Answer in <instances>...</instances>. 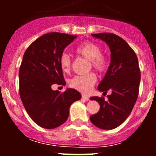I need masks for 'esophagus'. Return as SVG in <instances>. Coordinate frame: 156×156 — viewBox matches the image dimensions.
<instances>
[{
    "instance_id": "34e87169",
    "label": "esophagus",
    "mask_w": 156,
    "mask_h": 156,
    "mask_svg": "<svg viewBox=\"0 0 156 156\" xmlns=\"http://www.w3.org/2000/svg\"><path fill=\"white\" fill-rule=\"evenodd\" d=\"M82 98L86 100V101H89V97L88 95H87V94H82Z\"/></svg>"
}]
</instances>
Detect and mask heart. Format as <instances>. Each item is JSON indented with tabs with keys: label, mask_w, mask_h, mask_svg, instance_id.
Masks as SVG:
<instances>
[{
	"label": "heart",
	"mask_w": 156,
	"mask_h": 156,
	"mask_svg": "<svg viewBox=\"0 0 156 156\" xmlns=\"http://www.w3.org/2000/svg\"><path fill=\"white\" fill-rule=\"evenodd\" d=\"M76 53L83 58L90 61L92 67L96 70L102 72L106 67V59L101 54V48L93 42H87L78 46ZM60 66L63 71L69 73L72 67V59L67 53H62L60 57ZM96 82V76L94 73H89L83 76H76L69 80V86L73 89L80 92L88 93Z\"/></svg>",
	"instance_id": "1"
}]
</instances>
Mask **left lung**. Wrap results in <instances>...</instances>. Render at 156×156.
<instances>
[{"label": "left lung", "instance_id": "1", "mask_svg": "<svg viewBox=\"0 0 156 156\" xmlns=\"http://www.w3.org/2000/svg\"><path fill=\"white\" fill-rule=\"evenodd\" d=\"M108 45L111 62L104 78L98 87L103 94L112 91L108 100L92 97L98 102L100 110L90 117L94 125L103 130L117 128L129 117L139 94L141 73L136 55L129 44L119 36L112 33L92 34Z\"/></svg>", "mask_w": 156, "mask_h": 156}]
</instances>
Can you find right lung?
I'll list each match as a JSON object with an SVG mask.
<instances>
[{
	"mask_svg": "<svg viewBox=\"0 0 156 156\" xmlns=\"http://www.w3.org/2000/svg\"><path fill=\"white\" fill-rule=\"evenodd\" d=\"M76 36L51 32L39 37L26 49L19 70L20 96L36 124L46 129L62 125L69 117V107L81 98L80 92L67 89L60 93L51 86L66 85L60 57Z\"/></svg>",
	"mask_w": 156,
	"mask_h": 156,
	"instance_id": "obj_1",
	"label": "right lung"
}]
</instances>
